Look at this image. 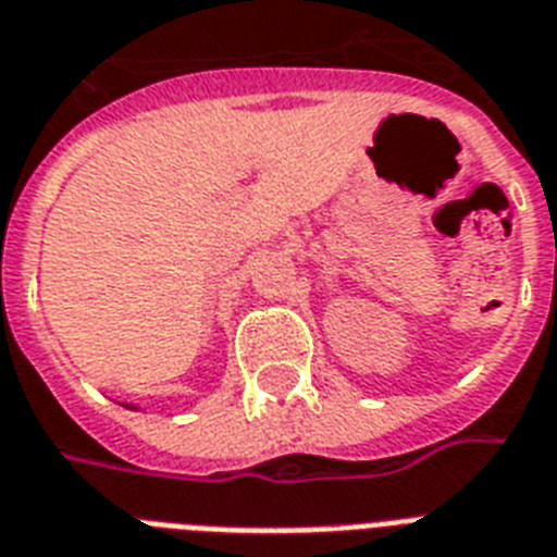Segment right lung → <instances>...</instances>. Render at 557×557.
<instances>
[{
    "instance_id": "obj_1",
    "label": "right lung",
    "mask_w": 557,
    "mask_h": 557,
    "mask_svg": "<svg viewBox=\"0 0 557 557\" xmlns=\"http://www.w3.org/2000/svg\"><path fill=\"white\" fill-rule=\"evenodd\" d=\"M129 410H135V407H129Z\"/></svg>"
}]
</instances>
